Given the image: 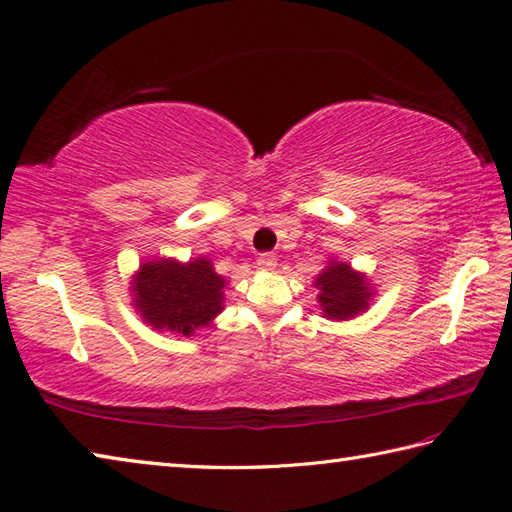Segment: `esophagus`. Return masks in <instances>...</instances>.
Masks as SVG:
<instances>
[{"instance_id": "34e87169", "label": "esophagus", "mask_w": 512, "mask_h": 512, "mask_svg": "<svg viewBox=\"0 0 512 512\" xmlns=\"http://www.w3.org/2000/svg\"><path fill=\"white\" fill-rule=\"evenodd\" d=\"M257 266L266 270V273H270V270L277 268V257L273 253H262L257 257Z\"/></svg>"}]
</instances>
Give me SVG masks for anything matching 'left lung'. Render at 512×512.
Segmentation results:
<instances>
[{
	"label": "left lung",
	"instance_id": "left-lung-1",
	"mask_svg": "<svg viewBox=\"0 0 512 512\" xmlns=\"http://www.w3.org/2000/svg\"><path fill=\"white\" fill-rule=\"evenodd\" d=\"M315 288L319 290L317 302L324 317L335 322H346L364 313L373 299V286L368 284L366 275L335 259L317 275Z\"/></svg>",
	"mask_w": 512,
	"mask_h": 512
}]
</instances>
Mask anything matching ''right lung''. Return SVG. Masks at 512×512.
I'll list each match as a JSON object with an SVG mask.
<instances>
[{
    "instance_id": "obj_1",
    "label": "right lung",
    "mask_w": 512,
    "mask_h": 512,
    "mask_svg": "<svg viewBox=\"0 0 512 512\" xmlns=\"http://www.w3.org/2000/svg\"><path fill=\"white\" fill-rule=\"evenodd\" d=\"M226 279L215 273L206 257L182 264L177 259H153L133 277V306L148 326L193 335L224 310Z\"/></svg>"
}]
</instances>
